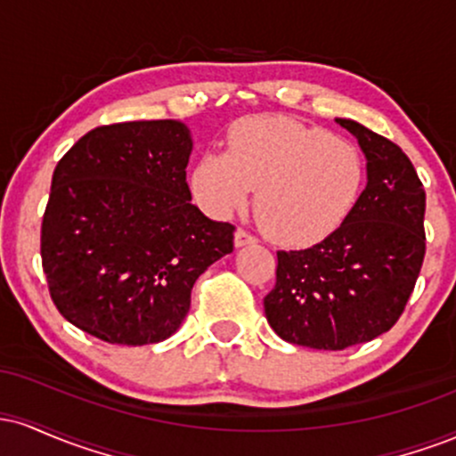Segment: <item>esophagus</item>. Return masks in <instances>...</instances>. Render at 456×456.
<instances>
[{
  "mask_svg": "<svg viewBox=\"0 0 456 456\" xmlns=\"http://www.w3.org/2000/svg\"><path fill=\"white\" fill-rule=\"evenodd\" d=\"M233 242H235V246H246V244H255L257 242V238H255L253 233H248L246 232V229H238V232H235V238H233Z\"/></svg>",
  "mask_w": 456,
  "mask_h": 456,
  "instance_id": "obj_1",
  "label": "esophagus"
}]
</instances>
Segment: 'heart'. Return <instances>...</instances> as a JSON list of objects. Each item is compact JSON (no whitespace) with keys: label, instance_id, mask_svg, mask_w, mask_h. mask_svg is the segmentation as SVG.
Instances as JSON below:
<instances>
[{"label":"heart","instance_id":"b5f03b06","mask_svg":"<svg viewBox=\"0 0 456 456\" xmlns=\"http://www.w3.org/2000/svg\"><path fill=\"white\" fill-rule=\"evenodd\" d=\"M364 180V159L352 141L285 115H257L229 130L224 154L199 156L191 191L214 216L242 210L257 191L255 218L264 233L308 246L347 221Z\"/></svg>","mask_w":456,"mask_h":456}]
</instances>
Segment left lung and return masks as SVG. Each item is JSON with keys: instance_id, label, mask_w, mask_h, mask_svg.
<instances>
[{"instance_id": "8db88e82", "label": "left lung", "mask_w": 456, "mask_h": 456, "mask_svg": "<svg viewBox=\"0 0 456 456\" xmlns=\"http://www.w3.org/2000/svg\"><path fill=\"white\" fill-rule=\"evenodd\" d=\"M337 124L366 156V188L323 242L279 250L268 323L287 343L338 349L373 341L399 322L425 261L427 195L399 145L354 119Z\"/></svg>"}]
</instances>
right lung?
<instances>
[{
  "mask_svg": "<svg viewBox=\"0 0 456 456\" xmlns=\"http://www.w3.org/2000/svg\"><path fill=\"white\" fill-rule=\"evenodd\" d=\"M188 128L122 122L83 134L53 171L40 255L57 311L111 345L169 338L191 291L233 250L232 223L191 203Z\"/></svg>",
  "mask_w": 456,
  "mask_h": 456,
  "instance_id": "add662e5",
  "label": "right lung"
}]
</instances>
